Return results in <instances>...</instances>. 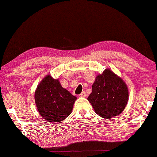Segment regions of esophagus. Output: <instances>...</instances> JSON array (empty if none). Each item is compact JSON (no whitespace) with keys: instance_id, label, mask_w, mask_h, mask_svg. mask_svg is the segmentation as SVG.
<instances>
[{"instance_id":"1","label":"esophagus","mask_w":157,"mask_h":157,"mask_svg":"<svg viewBox=\"0 0 157 157\" xmlns=\"http://www.w3.org/2000/svg\"><path fill=\"white\" fill-rule=\"evenodd\" d=\"M86 96H87V94H86V92L85 91L82 92L81 94H79V96H80V97H86Z\"/></svg>"}]
</instances>
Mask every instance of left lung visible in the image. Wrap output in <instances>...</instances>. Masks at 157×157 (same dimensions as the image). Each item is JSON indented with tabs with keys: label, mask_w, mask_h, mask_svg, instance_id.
Segmentation results:
<instances>
[{
	"label": "left lung",
	"mask_w": 157,
	"mask_h": 157,
	"mask_svg": "<svg viewBox=\"0 0 157 157\" xmlns=\"http://www.w3.org/2000/svg\"><path fill=\"white\" fill-rule=\"evenodd\" d=\"M92 88L88 100L99 116L105 119L112 118L125 108L129 97L128 87L110 69H105L96 77Z\"/></svg>",
	"instance_id": "1"
}]
</instances>
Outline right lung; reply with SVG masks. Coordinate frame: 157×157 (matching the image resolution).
I'll return each mask as SVG.
<instances>
[{
  "label": "right lung",
  "instance_id": "1",
  "mask_svg": "<svg viewBox=\"0 0 157 157\" xmlns=\"http://www.w3.org/2000/svg\"><path fill=\"white\" fill-rule=\"evenodd\" d=\"M76 97L63 88L58 79L47 75L40 83L35 92L38 111L50 122H61L71 114Z\"/></svg>",
  "mask_w": 157,
  "mask_h": 157
}]
</instances>
